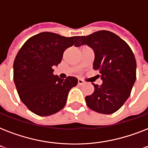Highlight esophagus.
<instances>
[{
  "label": "esophagus",
  "mask_w": 148,
  "mask_h": 148,
  "mask_svg": "<svg viewBox=\"0 0 148 148\" xmlns=\"http://www.w3.org/2000/svg\"><path fill=\"white\" fill-rule=\"evenodd\" d=\"M77 82H78L79 85H82V84H84L83 80H81V79H78V81H77Z\"/></svg>",
  "instance_id": "obj_1"
}]
</instances>
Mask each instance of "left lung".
<instances>
[{"label": "left lung", "mask_w": 148, "mask_h": 148, "mask_svg": "<svg viewBox=\"0 0 148 148\" xmlns=\"http://www.w3.org/2000/svg\"><path fill=\"white\" fill-rule=\"evenodd\" d=\"M87 45L95 51L94 69L100 71L101 85L85 97L90 109L104 114L116 112L125 103L136 81V60L129 45L117 34L99 31L80 37L74 46Z\"/></svg>", "instance_id": "left-lung-1"}]
</instances>
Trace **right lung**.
Instances as JSON below:
<instances>
[{
  "label": "right lung",
  "instance_id": "right-lung-1",
  "mask_svg": "<svg viewBox=\"0 0 148 148\" xmlns=\"http://www.w3.org/2000/svg\"><path fill=\"white\" fill-rule=\"evenodd\" d=\"M79 38L42 32L29 38L19 50L14 62V81L20 99L31 112L49 116L65 106L77 79L59 78L53 74V67L61 62L65 50Z\"/></svg>",
  "mask_w": 148,
  "mask_h": 148
}]
</instances>
